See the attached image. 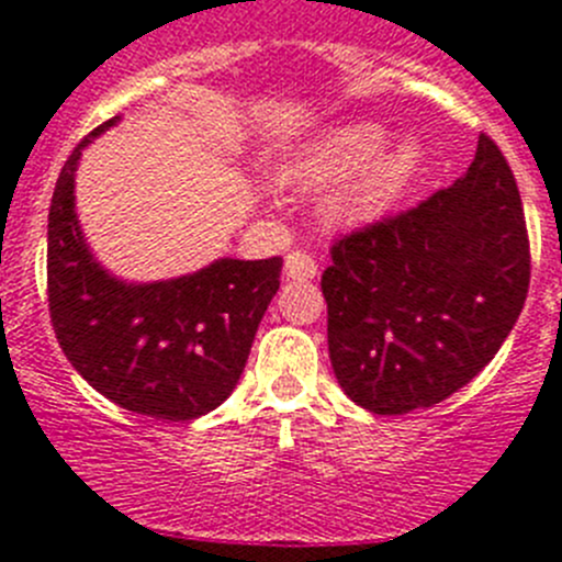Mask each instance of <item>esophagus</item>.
<instances>
[{
    "label": "esophagus",
    "mask_w": 562,
    "mask_h": 562,
    "mask_svg": "<svg viewBox=\"0 0 562 562\" xmlns=\"http://www.w3.org/2000/svg\"><path fill=\"white\" fill-rule=\"evenodd\" d=\"M286 278H297V281H310L317 276V261L312 252L292 250L286 252Z\"/></svg>",
    "instance_id": "34e87169"
}]
</instances>
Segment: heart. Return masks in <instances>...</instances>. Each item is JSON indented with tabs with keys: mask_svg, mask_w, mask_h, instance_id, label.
<instances>
[{
	"mask_svg": "<svg viewBox=\"0 0 562 562\" xmlns=\"http://www.w3.org/2000/svg\"><path fill=\"white\" fill-rule=\"evenodd\" d=\"M385 143L389 132L380 123L335 128L290 168V177L304 186H335L369 165L360 180L337 200L335 211L342 220H371L400 200L422 168L419 143L400 140L382 153Z\"/></svg>",
	"mask_w": 562,
	"mask_h": 562,
	"instance_id": "1",
	"label": "heart"
}]
</instances>
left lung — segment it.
I'll use <instances>...</instances> for the list:
<instances>
[{
    "instance_id": "obj_1",
    "label": "left lung",
    "mask_w": 562,
    "mask_h": 562,
    "mask_svg": "<svg viewBox=\"0 0 562 562\" xmlns=\"http://www.w3.org/2000/svg\"><path fill=\"white\" fill-rule=\"evenodd\" d=\"M529 276L518 182L481 132L459 182L335 238L321 290L340 389L380 416L448 400L513 331Z\"/></svg>"
}]
</instances>
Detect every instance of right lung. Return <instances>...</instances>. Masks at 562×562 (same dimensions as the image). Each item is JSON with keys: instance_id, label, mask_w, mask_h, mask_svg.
Segmentation results:
<instances>
[{"instance_id": "right-lung-1", "label": "right lung", "mask_w": 562, "mask_h": 562, "mask_svg": "<svg viewBox=\"0 0 562 562\" xmlns=\"http://www.w3.org/2000/svg\"><path fill=\"white\" fill-rule=\"evenodd\" d=\"M117 123H101L89 137ZM83 137L58 173L47 220V304L78 374L121 408L188 422L231 396L284 258H220L193 276L123 284L89 256L72 211Z\"/></svg>"}]
</instances>
